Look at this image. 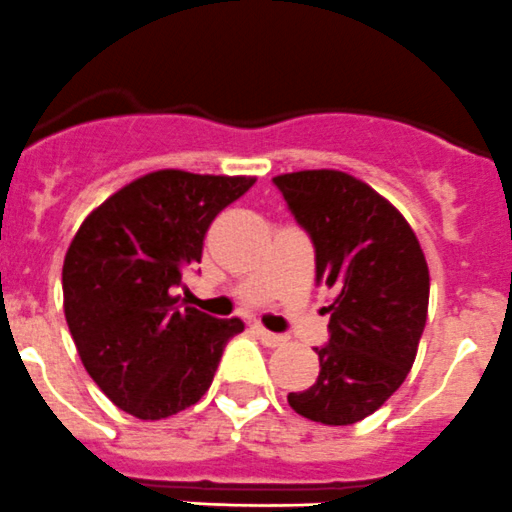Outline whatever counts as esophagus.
<instances>
[{
	"label": "esophagus",
	"mask_w": 512,
	"mask_h": 512,
	"mask_svg": "<svg viewBox=\"0 0 512 512\" xmlns=\"http://www.w3.org/2000/svg\"><path fill=\"white\" fill-rule=\"evenodd\" d=\"M253 332L259 334V339L266 344V347H284V344H286V337L269 332V329H264L261 324H253Z\"/></svg>",
	"instance_id": "34e87169"
}]
</instances>
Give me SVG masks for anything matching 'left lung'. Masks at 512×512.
I'll return each instance as SVG.
<instances>
[{
    "instance_id": "1",
    "label": "left lung",
    "mask_w": 512,
    "mask_h": 512,
    "mask_svg": "<svg viewBox=\"0 0 512 512\" xmlns=\"http://www.w3.org/2000/svg\"><path fill=\"white\" fill-rule=\"evenodd\" d=\"M316 248V281L332 289L329 344L316 349L319 377L289 392L296 415L354 425L410 374L430 304V271L405 216L364 180L342 170L274 178Z\"/></svg>"
}]
</instances>
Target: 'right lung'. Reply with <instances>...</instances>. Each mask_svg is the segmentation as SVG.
Returning a JSON list of instances; mask_svg holds the SVG:
<instances>
[{
  "instance_id": "obj_1",
  "label": "right lung",
  "mask_w": 512,
  "mask_h": 512,
  "mask_svg": "<svg viewBox=\"0 0 512 512\" xmlns=\"http://www.w3.org/2000/svg\"><path fill=\"white\" fill-rule=\"evenodd\" d=\"M253 175L153 170L102 201L65 253V319L87 374L113 405L163 420L208 392L241 319L180 309L173 291L198 264L213 218Z\"/></svg>"
}]
</instances>
